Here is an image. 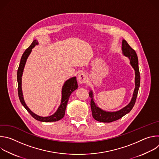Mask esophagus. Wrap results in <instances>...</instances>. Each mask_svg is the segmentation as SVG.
<instances>
[{
  "instance_id": "34e87169",
  "label": "esophagus",
  "mask_w": 159,
  "mask_h": 159,
  "mask_svg": "<svg viewBox=\"0 0 159 159\" xmlns=\"http://www.w3.org/2000/svg\"><path fill=\"white\" fill-rule=\"evenodd\" d=\"M87 75L85 73H80L78 75V81L80 84L86 83L87 81Z\"/></svg>"
}]
</instances>
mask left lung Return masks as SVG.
I'll return each instance as SVG.
<instances>
[{"label": "left lung", "mask_w": 159, "mask_h": 159, "mask_svg": "<svg viewBox=\"0 0 159 159\" xmlns=\"http://www.w3.org/2000/svg\"><path fill=\"white\" fill-rule=\"evenodd\" d=\"M122 50L123 54L129 58L130 63L135 71V89L133 93V96L129 104L122 109L116 112H106L101 109L96 105L93 99L92 91H90L89 94L90 98H92L90 99V107H91L93 116L96 120L100 122L110 123L120 119L126 115L127 113L130 112L133 107L137 98L140 84V75L139 68L138 57L135 51L129 46L127 41L125 39L123 40L122 43Z\"/></svg>", "instance_id": "1"}]
</instances>
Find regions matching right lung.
Listing matches in <instances>:
<instances>
[{"instance_id": "obj_1", "label": "right lung", "mask_w": 159, "mask_h": 159, "mask_svg": "<svg viewBox=\"0 0 159 159\" xmlns=\"http://www.w3.org/2000/svg\"><path fill=\"white\" fill-rule=\"evenodd\" d=\"M38 43L36 40H34L30 46L25 50L24 53L22 54V57L20 58V61L19 65V68L17 69V91H18V96L19 100L25 109L28 111L30 114L36 120H38L39 121L42 122H52V121H57L61 118H63L65 115V112L66 107V104L69 101V97L75 89H77L78 85L76 80V77H72L68 80L65 82L64 84L63 88H62V98H61V102L60 106H59L58 110L56 111L55 114L53 115L48 116V117H41L33 113L26 106L25 104V102L23 99V96H22V89H21V77L22 75V72H23L24 67L27 60L28 57L30 54L32 48L35 46V45L38 44Z\"/></svg>"}]
</instances>
